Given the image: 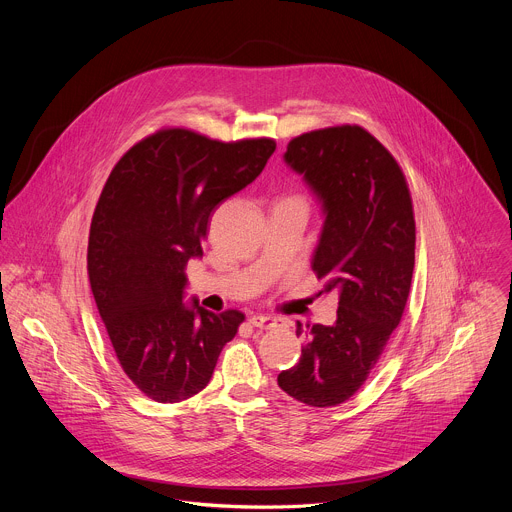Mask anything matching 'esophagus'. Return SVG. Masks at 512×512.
<instances>
[{
    "mask_svg": "<svg viewBox=\"0 0 512 512\" xmlns=\"http://www.w3.org/2000/svg\"><path fill=\"white\" fill-rule=\"evenodd\" d=\"M249 324L255 326V328H261V330H267V328H275L281 324V318H275V316H265V314H255L249 318Z\"/></svg>",
    "mask_w": 512,
    "mask_h": 512,
    "instance_id": "1",
    "label": "esophagus"
}]
</instances>
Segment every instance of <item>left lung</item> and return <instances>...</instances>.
Here are the masks:
<instances>
[{"label":"left lung","instance_id":"8db88e82","mask_svg":"<svg viewBox=\"0 0 512 512\" xmlns=\"http://www.w3.org/2000/svg\"><path fill=\"white\" fill-rule=\"evenodd\" d=\"M283 162L320 202L312 269L324 294L338 296V312L334 324L306 332L300 362L277 385L306 405L332 407L367 381L401 322L415 265L413 206L395 158L358 125L291 139Z\"/></svg>","mask_w":512,"mask_h":512}]
</instances>
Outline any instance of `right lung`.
<instances>
[{"instance_id":"obj_1","label":"right lung","mask_w":512,"mask_h":512,"mask_svg":"<svg viewBox=\"0 0 512 512\" xmlns=\"http://www.w3.org/2000/svg\"><path fill=\"white\" fill-rule=\"evenodd\" d=\"M275 141H214L164 129L117 162L89 235V279L113 350L133 385L158 403L200 393L245 316L186 302V263L202 257L208 218L249 186Z\"/></svg>"}]
</instances>
